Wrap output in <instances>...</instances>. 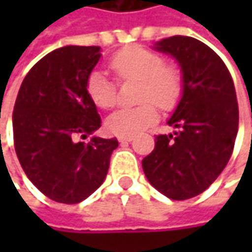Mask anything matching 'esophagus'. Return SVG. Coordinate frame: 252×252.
I'll return each instance as SVG.
<instances>
[{
    "label": "esophagus",
    "instance_id": "esophagus-1",
    "mask_svg": "<svg viewBox=\"0 0 252 252\" xmlns=\"http://www.w3.org/2000/svg\"><path fill=\"white\" fill-rule=\"evenodd\" d=\"M132 138H134L132 135H120V137H118V140H120L121 143H129Z\"/></svg>",
    "mask_w": 252,
    "mask_h": 252
}]
</instances>
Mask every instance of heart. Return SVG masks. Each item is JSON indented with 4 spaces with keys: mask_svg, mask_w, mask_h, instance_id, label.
I'll use <instances>...</instances> for the list:
<instances>
[{
    "mask_svg": "<svg viewBox=\"0 0 252 252\" xmlns=\"http://www.w3.org/2000/svg\"><path fill=\"white\" fill-rule=\"evenodd\" d=\"M109 70L120 83L138 80L135 106L121 108L108 120L106 126L117 135H134L159 118L158 106L171 112L179 105L184 94V74L181 68L165 63L160 52L141 46H126L115 52L109 63ZM86 93L100 109H111L118 99L117 84L100 71H93L87 77Z\"/></svg>",
    "mask_w": 252,
    "mask_h": 252,
    "instance_id": "1",
    "label": "heart"
}]
</instances>
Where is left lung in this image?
Listing matches in <instances>:
<instances>
[{"label":"left lung","instance_id":"8db88e82","mask_svg":"<svg viewBox=\"0 0 252 252\" xmlns=\"http://www.w3.org/2000/svg\"><path fill=\"white\" fill-rule=\"evenodd\" d=\"M156 48L179 63L184 94L168 121L178 131L156 135L143 171L163 195L187 200L206 191L232 156L239 120L235 86L222 58L194 37L178 34Z\"/></svg>","mask_w":252,"mask_h":252}]
</instances>
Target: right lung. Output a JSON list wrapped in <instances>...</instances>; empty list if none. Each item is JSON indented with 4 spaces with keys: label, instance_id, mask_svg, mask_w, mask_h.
Returning a JSON list of instances; mask_svg holds the SVG:
<instances>
[{
    "label": "right lung",
    "instance_id": "right-lung-1",
    "mask_svg": "<svg viewBox=\"0 0 252 252\" xmlns=\"http://www.w3.org/2000/svg\"><path fill=\"white\" fill-rule=\"evenodd\" d=\"M99 46H64L25 77L13 111L14 149L27 178L48 198L77 204L105 181L118 140L92 137L102 121L86 93Z\"/></svg>",
    "mask_w": 252,
    "mask_h": 252
}]
</instances>
